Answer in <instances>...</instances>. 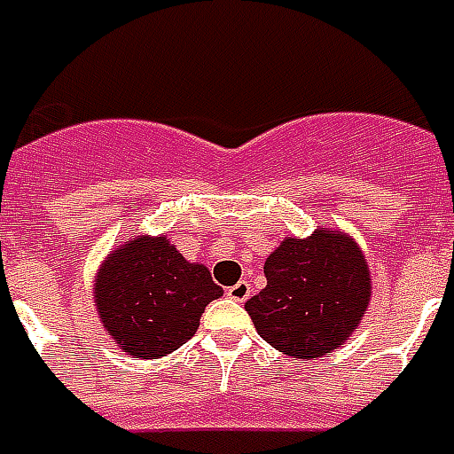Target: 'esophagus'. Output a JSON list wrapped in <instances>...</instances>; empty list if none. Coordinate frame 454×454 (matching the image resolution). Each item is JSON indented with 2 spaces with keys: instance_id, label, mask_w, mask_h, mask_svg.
I'll list each match as a JSON object with an SVG mask.
<instances>
[{
  "instance_id": "1",
  "label": "esophagus",
  "mask_w": 454,
  "mask_h": 454,
  "mask_svg": "<svg viewBox=\"0 0 454 454\" xmlns=\"http://www.w3.org/2000/svg\"><path fill=\"white\" fill-rule=\"evenodd\" d=\"M226 294L231 301H238V303H245L250 298V284L247 281H238L236 286L226 288Z\"/></svg>"
}]
</instances>
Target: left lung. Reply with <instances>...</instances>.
<instances>
[{"mask_svg": "<svg viewBox=\"0 0 454 454\" xmlns=\"http://www.w3.org/2000/svg\"><path fill=\"white\" fill-rule=\"evenodd\" d=\"M267 286L245 310L260 337L291 358H322L347 341L371 305V270L354 236L315 228L284 238L264 262Z\"/></svg>", "mask_w": 454, "mask_h": 454, "instance_id": "1", "label": "left lung"}]
</instances>
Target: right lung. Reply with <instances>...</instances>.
I'll use <instances>...</instances> for the list:
<instances>
[{"label": "right lung", "instance_id": "right-lung-1", "mask_svg": "<svg viewBox=\"0 0 454 454\" xmlns=\"http://www.w3.org/2000/svg\"><path fill=\"white\" fill-rule=\"evenodd\" d=\"M221 295L211 271L184 260L166 236H134L113 247L93 281L103 330L134 358L173 354Z\"/></svg>", "mask_w": 454, "mask_h": 454}]
</instances>
